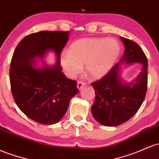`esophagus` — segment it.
I'll return each instance as SVG.
<instances>
[{"label": "esophagus", "mask_w": 159, "mask_h": 159, "mask_svg": "<svg viewBox=\"0 0 159 159\" xmlns=\"http://www.w3.org/2000/svg\"><path fill=\"white\" fill-rule=\"evenodd\" d=\"M85 84H86L84 82H82V81H78V83H77V88H78V90H81V88H82Z\"/></svg>", "instance_id": "obj_1"}]
</instances>
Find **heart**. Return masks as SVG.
<instances>
[{"label":"heart","instance_id":"heart-1","mask_svg":"<svg viewBox=\"0 0 159 159\" xmlns=\"http://www.w3.org/2000/svg\"><path fill=\"white\" fill-rule=\"evenodd\" d=\"M121 46L114 38H82L71 44L69 51L60 53L62 70L73 78L82 70L92 79H99L112 69L120 57Z\"/></svg>","mask_w":159,"mask_h":159}]
</instances>
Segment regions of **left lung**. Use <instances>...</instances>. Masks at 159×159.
I'll list each match as a JSON object with an SVG mask.
<instances>
[{
  "instance_id": "8db88e82",
  "label": "left lung",
  "mask_w": 159,
  "mask_h": 159,
  "mask_svg": "<svg viewBox=\"0 0 159 159\" xmlns=\"http://www.w3.org/2000/svg\"><path fill=\"white\" fill-rule=\"evenodd\" d=\"M125 45L121 60L99 81L92 83L96 98L91 107L93 118L102 125L116 127L131 118L138 111L147 89V58L140 47L133 41L120 37ZM142 65L139 76L130 83L122 79L123 65Z\"/></svg>"
}]
</instances>
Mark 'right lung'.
I'll return each mask as SVG.
<instances>
[{"instance_id":"obj_1","label":"right lung","mask_w":159,"mask_h":159,"mask_svg":"<svg viewBox=\"0 0 159 159\" xmlns=\"http://www.w3.org/2000/svg\"><path fill=\"white\" fill-rule=\"evenodd\" d=\"M69 31H42L25 37L15 49L10 62V81L16 103L26 116L42 125L62 119L70 99L78 93L75 81L64 75L60 56L69 40ZM57 62L39 66L48 52Z\"/></svg>"}]
</instances>
